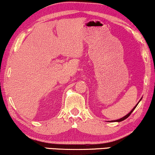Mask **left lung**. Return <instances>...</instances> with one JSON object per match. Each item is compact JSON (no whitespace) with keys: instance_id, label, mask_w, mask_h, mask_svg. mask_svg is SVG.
Returning <instances> with one entry per match:
<instances>
[{"instance_id":"1","label":"left lung","mask_w":155,"mask_h":155,"mask_svg":"<svg viewBox=\"0 0 155 155\" xmlns=\"http://www.w3.org/2000/svg\"><path fill=\"white\" fill-rule=\"evenodd\" d=\"M138 104H137V105H138ZM137 105H136V106H135V107H134V108H133V109H132V111H130V113H128V114H127V115H125V116H124V117H122V118H121V119H120V120H112V121H111V122H122V121H123V120H125V119H127V117H128L130 116V114H131V113H132V112H133V111H134V109H135V108H136Z\"/></svg>"}]
</instances>
